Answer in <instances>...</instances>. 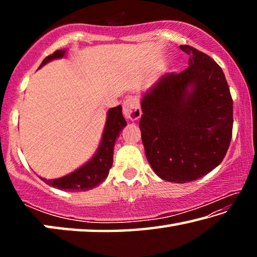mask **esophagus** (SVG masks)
<instances>
[{
    "label": "esophagus",
    "mask_w": 257,
    "mask_h": 257,
    "mask_svg": "<svg viewBox=\"0 0 257 257\" xmlns=\"http://www.w3.org/2000/svg\"><path fill=\"white\" fill-rule=\"evenodd\" d=\"M123 115L125 118L135 121L142 116V110L139 102L136 97L129 96L123 102Z\"/></svg>",
    "instance_id": "esophagus-1"
}]
</instances>
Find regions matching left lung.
I'll list each match as a JSON object with an SVG mask.
<instances>
[{
	"instance_id": "1",
	"label": "left lung",
	"mask_w": 257,
	"mask_h": 257,
	"mask_svg": "<svg viewBox=\"0 0 257 257\" xmlns=\"http://www.w3.org/2000/svg\"><path fill=\"white\" fill-rule=\"evenodd\" d=\"M189 67L142 94L139 121L147 161L161 179L185 184L222 162L232 136V98L214 60L189 45Z\"/></svg>"
}]
</instances>
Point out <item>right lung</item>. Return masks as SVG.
<instances>
[{
  "label": "right lung",
  "mask_w": 257,
  "mask_h": 257,
  "mask_svg": "<svg viewBox=\"0 0 257 257\" xmlns=\"http://www.w3.org/2000/svg\"><path fill=\"white\" fill-rule=\"evenodd\" d=\"M66 53L67 50L55 51L53 54L46 56L43 60L38 69L51 62L52 60L63 58ZM125 125H127V122L122 115L121 105L110 108L106 114V122L102 134L101 143H99L98 149L93 158L82 167L78 168L77 170L67 176L51 180L41 177V179L47 185L61 190L86 191L95 188L99 184H102L108 176V171L113 163V149H114L116 138L119 137L120 133L122 132Z\"/></svg>",
  "instance_id": "add662e5"
}]
</instances>
